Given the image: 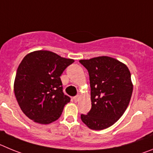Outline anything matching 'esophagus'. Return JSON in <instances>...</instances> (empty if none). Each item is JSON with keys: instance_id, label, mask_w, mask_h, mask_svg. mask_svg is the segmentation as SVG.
I'll use <instances>...</instances> for the list:
<instances>
[{"instance_id": "1", "label": "esophagus", "mask_w": 153, "mask_h": 153, "mask_svg": "<svg viewBox=\"0 0 153 153\" xmlns=\"http://www.w3.org/2000/svg\"><path fill=\"white\" fill-rule=\"evenodd\" d=\"M73 99L74 100H75V102H77V101H78V100H79V96L78 95L75 96V97H73Z\"/></svg>"}]
</instances>
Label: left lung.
I'll return each instance as SVG.
<instances>
[{
	"label": "left lung",
	"mask_w": 153,
	"mask_h": 153,
	"mask_svg": "<svg viewBox=\"0 0 153 153\" xmlns=\"http://www.w3.org/2000/svg\"><path fill=\"white\" fill-rule=\"evenodd\" d=\"M89 74L91 109L81 119L91 130H101L118 120L127 108L133 93L129 68L109 56L80 60Z\"/></svg>",
	"instance_id": "1"
}]
</instances>
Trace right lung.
Wrapping results in <instances>:
<instances>
[{
	"mask_svg": "<svg viewBox=\"0 0 153 153\" xmlns=\"http://www.w3.org/2000/svg\"><path fill=\"white\" fill-rule=\"evenodd\" d=\"M73 59L47 50L27 54L19 65L14 80L15 97L26 116L49 124L61 116L70 97L64 94L60 76Z\"/></svg>",
	"mask_w": 153,
	"mask_h": 153,
	"instance_id": "add662e5",
	"label": "right lung"
}]
</instances>
